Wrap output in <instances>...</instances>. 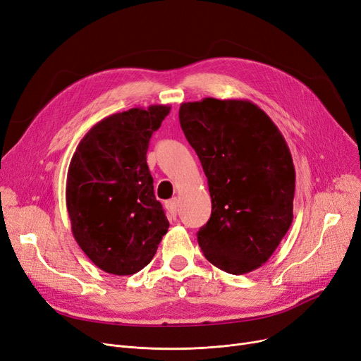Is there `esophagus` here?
Listing matches in <instances>:
<instances>
[{"instance_id": "obj_1", "label": "esophagus", "mask_w": 361, "mask_h": 361, "mask_svg": "<svg viewBox=\"0 0 361 361\" xmlns=\"http://www.w3.org/2000/svg\"><path fill=\"white\" fill-rule=\"evenodd\" d=\"M166 210L167 213L171 216V217H176V213H178V200L176 198H171L169 201H166Z\"/></svg>"}]
</instances>
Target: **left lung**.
Listing matches in <instances>:
<instances>
[{
	"instance_id": "obj_1",
	"label": "left lung",
	"mask_w": 361,
	"mask_h": 361,
	"mask_svg": "<svg viewBox=\"0 0 361 361\" xmlns=\"http://www.w3.org/2000/svg\"><path fill=\"white\" fill-rule=\"evenodd\" d=\"M179 122L212 197L198 231L204 257L232 274L262 267L294 219L295 169L283 135L248 99L182 102Z\"/></svg>"
}]
</instances>
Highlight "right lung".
<instances>
[{
  "label": "right lung",
  "instance_id": "right-lung-1",
  "mask_svg": "<svg viewBox=\"0 0 361 361\" xmlns=\"http://www.w3.org/2000/svg\"><path fill=\"white\" fill-rule=\"evenodd\" d=\"M170 113L154 104L95 123L71 160L66 205L76 243L101 270L126 276L144 269L169 229L156 200L147 149Z\"/></svg>",
  "mask_w": 361,
  "mask_h": 361
}]
</instances>
